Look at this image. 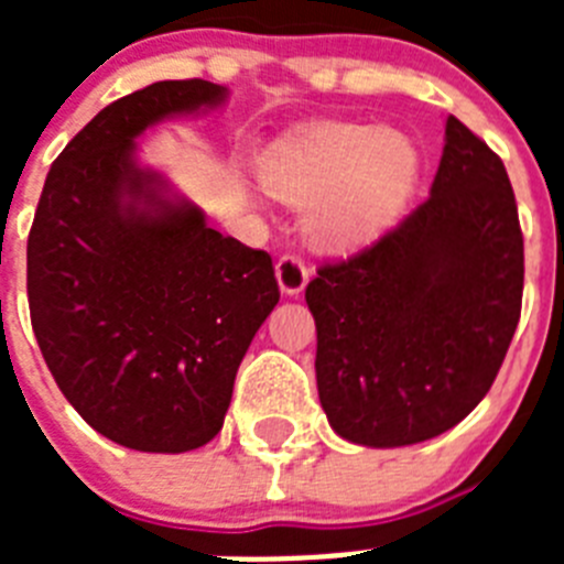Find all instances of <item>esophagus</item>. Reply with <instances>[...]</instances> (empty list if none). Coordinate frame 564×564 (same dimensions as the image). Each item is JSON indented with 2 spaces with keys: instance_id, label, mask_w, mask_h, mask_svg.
I'll use <instances>...</instances> for the list:
<instances>
[{
  "instance_id": "esophagus-1",
  "label": "esophagus",
  "mask_w": 564,
  "mask_h": 564,
  "mask_svg": "<svg viewBox=\"0 0 564 564\" xmlns=\"http://www.w3.org/2000/svg\"><path fill=\"white\" fill-rule=\"evenodd\" d=\"M307 279V265L296 253H285V257L276 262V282H279V291L285 293V296H299V293L305 291Z\"/></svg>"
}]
</instances>
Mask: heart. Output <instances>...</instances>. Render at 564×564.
Instances as JSON below:
<instances>
[{"instance_id": "heart-1", "label": "heart", "mask_w": 564, "mask_h": 564, "mask_svg": "<svg viewBox=\"0 0 564 564\" xmlns=\"http://www.w3.org/2000/svg\"><path fill=\"white\" fill-rule=\"evenodd\" d=\"M423 158L410 134L378 123H327L279 147L259 181L291 206H311L307 234L327 251H356L410 208Z\"/></svg>"}]
</instances>
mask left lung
<instances>
[{
	"mask_svg": "<svg viewBox=\"0 0 564 564\" xmlns=\"http://www.w3.org/2000/svg\"><path fill=\"white\" fill-rule=\"evenodd\" d=\"M522 276L506 166L449 115L430 200L347 262L318 268L305 291L333 432L395 449L457 426L500 372Z\"/></svg>",
	"mask_w": 564,
	"mask_h": 564,
	"instance_id": "left-lung-1",
	"label": "left lung"
}]
</instances>
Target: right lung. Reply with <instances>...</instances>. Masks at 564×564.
Here are the masks:
<instances>
[{
	"instance_id": "right-lung-1",
	"label": "right lung",
	"mask_w": 564,
	"mask_h": 564,
	"mask_svg": "<svg viewBox=\"0 0 564 564\" xmlns=\"http://www.w3.org/2000/svg\"><path fill=\"white\" fill-rule=\"evenodd\" d=\"M188 78L118 98L64 147L28 237V302L78 415L127 449H200L223 430L239 361L279 302L273 262L206 226L138 163L154 123L223 107Z\"/></svg>"
}]
</instances>
